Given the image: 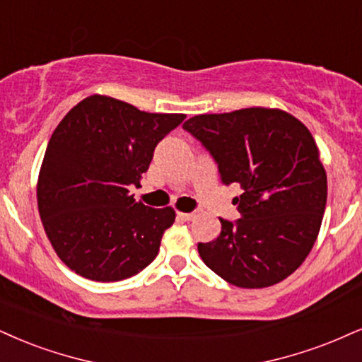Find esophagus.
Returning a JSON list of instances; mask_svg holds the SVG:
<instances>
[{"instance_id": "34e87169", "label": "esophagus", "mask_w": 362, "mask_h": 362, "mask_svg": "<svg viewBox=\"0 0 362 362\" xmlns=\"http://www.w3.org/2000/svg\"><path fill=\"white\" fill-rule=\"evenodd\" d=\"M194 218V213H177V220L191 221Z\"/></svg>"}]
</instances>
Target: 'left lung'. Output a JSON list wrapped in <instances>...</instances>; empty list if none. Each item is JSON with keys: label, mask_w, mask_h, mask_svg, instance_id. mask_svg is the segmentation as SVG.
<instances>
[{"label": "left lung", "mask_w": 362, "mask_h": 362, "mask_svg": "<svg viewBox=\"0 0 362 362\" xmlns=\"http://www.w3.org/2000/svg\"><path fill=\"white\" fill-rule=\"evenodd\" d=\"M182 129L213 156L223 185L242 188L233 198L240 218H220V236L198 243L199 257L236 287L282 282L314 247L327 202V176L309 129L265 107L194 115Z\"/></svg>", "instance_id": "obj_1"}]
</instances>
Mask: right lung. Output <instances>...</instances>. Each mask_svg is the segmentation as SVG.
Masks as SVG:
<instances>
[{"mask_svg":"<svg viewBox=\"0 0 362 362\" xmlns=\"http://www.w3.org/2000/svg\"><path fill=\"white\" fill-rule=\"evenodd\" d=\"M185 117L90 95L62 119L45 151L37 198L45 233L70 270L117 282L154 260L176 213L136 202L129 188L139 186L156 146Z\"/></svg>","mask_w":362,"mask_h":362,"instance_id":"obj_1","label":"right lung"}]
</instances>
